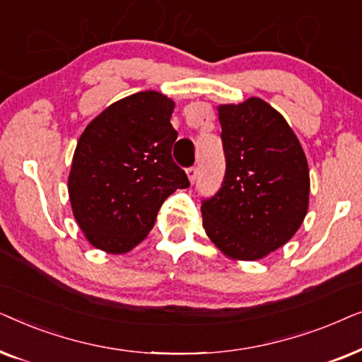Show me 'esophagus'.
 Segmentation results:
<instances>
[{
  "instance_id": "34e87169",
  "label": "esophagus",
  "mask_w": 362,
  "mask_h": 362,
  "mask_svg": "<svg viewBox=\"0 0 362 362\" xmlns=\"http://www.w3.org/2000/svg\"><path fill=\"white\" fill-rule=\"evenodd\" d=\"M186 173H187V177H189V181L194 182L196 177H197V168L196 166H191Z\"/></svg>"
}]
</instances>
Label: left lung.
<instances>
[{"mask_svg": "<svg viewBox=\"0 0 362 362\" xmlns=\"http://www.w3.org/2000/svg\"><path fill=\"white\" fill-rule=\"evenodd\" d=\"M226 153L222 187L202 201V227L232 260L285 245L308 212L310 170L298 138L259 97L217 107Z\"/></svg>", "mask_w": 362, "mask_h": 362, "instance_id": "8db88e82", "label": "left lung"}]
</instances>
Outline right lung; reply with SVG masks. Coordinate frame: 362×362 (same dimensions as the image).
<instances>
[{
	"mask_svg": "<svg viewBox=\"0 0 362 362\" xmlns=\"http://www.w3.org/2000/svg\"><path fill=\"white\" fill-rule=\"evenodd\" d=\"M175 102L156 90L112 103L78 138L69 199L86 239L107 254H127L148 235L168 196L189 186L171 148Z\"/></svg>",
	"mask_w": 362,
	"mask_h": 362,
	"instance_id": "1",
	"label": "right lung"
}]
</instances>
